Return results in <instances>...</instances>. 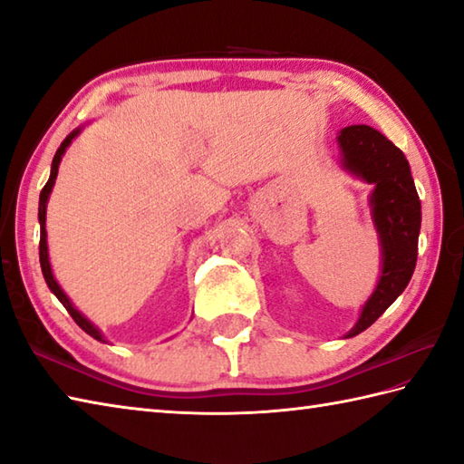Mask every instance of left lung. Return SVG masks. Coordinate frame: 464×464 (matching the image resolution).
<instances>
[{"label": "left lung", "instance_id": "8db88e82", "mask_svg": "<svg viewBox=\"0 0 464 464\" xmlns=\"http://www.w3.org/2000/svg\"><path fill=\"white\" fill-rule=\"evenodd\" d=\"M340 165L372 185L370 215L380 245V276L372 295L362 305L358 322L343 338L362 334L396 302L411 281L420 233V198L404 152L384 134L366 124H353L338 134Z\"/></svg>", "mask_w": 464, "mask_h": 464}]
</instances>
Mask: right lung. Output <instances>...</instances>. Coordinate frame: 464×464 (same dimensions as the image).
Segmentation results:
<instances>
[{
  "instance_id": "obj_1",
  "label": "right lung",
  "mask_w": 464,
  "mask_h": 464,
  "mask_svg": "<svg viewBox=\"0 0 464 464\" xmlns=\"http://www.w3.org/2000/svg\"><path fill=\"white\" fill-rule=\"evenodd\" d=\"M82 129H84V126H78V129L72 130V132L66 136V139H63V142L60 144V149L56 150V154H53L48 183H45V187L42 188V193H40V207H38V221H40V266H42V274H44L45 284H48V287H50V292L60 299V304H62L63 307H66L68 314H70L72 317H74V322L80 325V328L84 330L88 335H92L94 340L106 342L102 332H100V330L96 328V325H94L92 322H90L84 314L76 310L74 304L70 302V297H68L66 294H63V289L60 287L56 277H53L52 266H50V256H48V233H45V207H48L50 193H52V188H53V183H56L60 160H62V157H63V152H66V149L72 144V140H74L76 136L82 132Z\"/></svg>"
}]
</instances>
